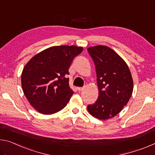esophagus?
<instances>
[{
	"label": "esophagus",
	"instance_id": "obj_1",
	"mask_svg": "<svg viewBox=\"0 0 155 155\" xmlns=\"http://www.w3.org/2000/svg\"><path fill=\"white\" fill-rule=\"evenodd\" d=\"M83 89H84V87H77V90L79 91V92H81V91H83Z\"/></svg>",
	"mask_w": 155,
	"mask_h": 155
}]
</instances>
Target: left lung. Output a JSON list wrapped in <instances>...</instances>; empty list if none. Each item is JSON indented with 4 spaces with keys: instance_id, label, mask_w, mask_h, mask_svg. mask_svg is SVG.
<instances>
[{
    "instance_id": "8db88e82",
    "label": "left lung",
    "mask_w": 155,
    "mask_h": 155,
    "mask_svg": "<svg viewBox=\"0 0 155 155\" xmlns=\"http://www.w3.org/2000/svg\"><path fill=\"white\" fill-rule=\"evenodd\" d=\"M94 61L99 97L87 105L88 112L97 119H108L121 111L133 91V80L124 59L111 48L105 45L87 49Z\"/></svg>"
}]
</instances>
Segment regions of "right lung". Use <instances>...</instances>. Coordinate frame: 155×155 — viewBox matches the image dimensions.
I'll list each match as a JSON object with an SVG mask.
<instances>
[{"label":"right lung","instance_id":"add662e5","mask_svg":"<svg viewBox=\"0 0 155 155\" xmlns=\"http://www.w3.org/2000/svg\"><path fill=\"white\" fill-rule=\"evenodd\" d=\"M82 47L54 46L33 56L21 74L24 94L32 106L43 114L64 108L74 94L69 85V68Z\"/></svg>","mask_w":155,"mask_h":155}]
</instances>
